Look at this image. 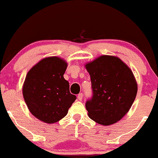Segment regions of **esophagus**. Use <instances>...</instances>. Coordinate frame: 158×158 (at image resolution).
I'll return each mask as SVG.
<instances>
[{
  "mask_svg": "<svg viewBox=\"0 0 158 158\" xmlns=\"http://www.w3.org/2000/svg\"><path fill=\"white\" fill-rule=\"evenodd\" d=\"M77 99L80 100V101H81L83 99V94H79L78 95H77Z\"/></svg>",
  "mask_w": 158,
  "mask_h": 158,
  "instance_id": "34e87169",
  "label": "esophagus"
}]
</instances>
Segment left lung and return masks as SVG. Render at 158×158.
<instances>
[{"label": "left lung", "instance_id": "1", "mask_svg": "<svg viewBox=\"0 0 158 158\" xmlns=\"http://www.w3.org/2000/svg\"><path fill=\"white\" fill-rule=\"evenodd\" d=\"M90 75L93 97L86 103L88 116L102 126L123 118L136 97L138 84L129 67L119 58L101 55L85 64Z\"/></svg>", "mask_w": 158, "mask_h": 158}]
</instances>
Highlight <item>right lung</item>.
Listing matches in <instances>:
<instances>
[{
    "instance_id": "add662e5",
    "label": "right lung",
    "mask_w": 158,
    "mask_h": 158,
    "mask_svg": "<svg viewBox=\"0 0 158 158\" xmlns=\"http://www.w3.org/2000/svg\"><path fill=\"white\" fill-rule=\"evenodd\" d=\"M67 67L63 58L47 57L31 68L26 76L24 100L32 115L43 123L53 124L61 120L76 100L63 76Z\"/></svg>"
}]
</instances>
